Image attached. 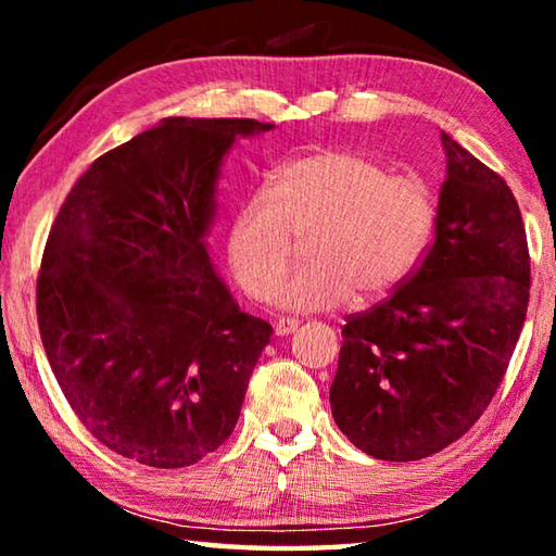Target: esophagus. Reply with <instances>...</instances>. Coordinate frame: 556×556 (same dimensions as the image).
<instances>
[{"label": "esophagus", "mask_w": 556, "mask_h": 556, "mask_svg": "<svg viewBox=\"0 0 556 556\" xmlns=\"http://www.w3.org/2000/svg\"><path fill=\"white\" fill-rule=\"evenodd\" d=\"M299 328V321L296 318H279V321H275V333L277 336H291Z\"/></svg>", "instance_id": "obj_1"}]
</instances>
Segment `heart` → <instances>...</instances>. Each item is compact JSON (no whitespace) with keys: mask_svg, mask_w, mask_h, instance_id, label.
<instances>
[{"mask_svg":"<svg viewBox=\"0 0 556 556\" xmlns=\"http://www.w3.org/2000/svg\"><path fill=\"white\" fill-rule=\"evenodd\" d=\"M434 203L409 176H390L353 149H324L279 168L269 191L235 213L228 260L235 279L262 299L283 274L293 238L308 233L313 260L269 294L281 312H331L353 291L380 299L409 275L429 240Z\"/></svg>","mask_w":556,"mask_h":556,"instance_id":"1","label":"heart"}]
</instances>
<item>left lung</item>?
Segmentation results:
<instances>
[{"mask_svg":"<svg viewBox=\"0 0 556 556\" xmlns=\"http://www.w3.org/2000/svg\"><path fill=\"white\" fill-rule=\"evenodd\" d=\"M446 176L419 269L348 316L331 412L351 444L417 460L464 437L491 404L530 301V252L501 176L441 131Z\"/></svg>","mask_w":556,"mask_h":556,"instance_id":"obj_1","label":"left lung"}]
</instances>
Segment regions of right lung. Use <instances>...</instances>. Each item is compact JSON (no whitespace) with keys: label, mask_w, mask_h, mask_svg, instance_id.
I'll return each instance as SVG.
<instances>
[{"label":"right lung","mask_w":556,"mask_h":556,"mask_svg":"<svg viewBox=\"0 0 556 556\" xmlns=\"http://www.w3.org/2000/svg\"><path fill=\"white\" fill-rule=\"evenodd\" d=\"M257 119L166 117L92 162L43 250L36 314L51 370L92 437L191 466L238 425L271 326L240 312L208 252L218 178Z\"/></svg>","instance_id":"obj_1"}]
</instances>
